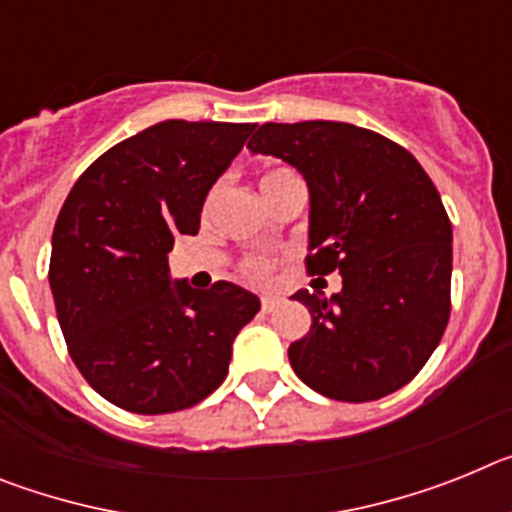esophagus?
Instances as JSON below:
<instances>
[{
    "label": "esophagus",
    "instance_id": "1",
    "mask_svg": "<svg viewBox=\"0 0 512 512\" xmlns=\"http://www.w3.org/2000/svg\"><path fill=\"white\" fill-rule=\"evenodd\" d=\"M279 307V302L274 300V297H264V300H261V312H264V315H271V312L277 310Z\"/></svg>",
    "mask_w": 512,
    "mask_h": 512
}]
</instances>
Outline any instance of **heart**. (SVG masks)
Returning <instances> with one entry per match:
<instances>
[{
    "mask_svg": "<svg viewBox=\"0 0 512 512\" xmlns=\"http://www.w3.org/2000/svg\"><path fill=\"white\" fill-rule=\"evenodd\" d=\"M295 171L284 169V166H271L261 174V192L271 189L277 182H282L284 176H292ZM243 277L251 279V282H266L271 277V271H274V261L269 256H248L246 261L241 264Z\"/></svg>",
    "mask_w": 512,
    "mask_h": 512,
    "instance_id": "heart-1",
    "label": "heart"
}]
</instances>
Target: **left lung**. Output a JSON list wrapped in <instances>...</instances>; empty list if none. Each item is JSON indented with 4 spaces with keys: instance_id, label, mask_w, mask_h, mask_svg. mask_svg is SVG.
Listing matches in <instances>:
<instances>
[{
    "instance_id": "obj_1",
    "label": "left lung",
    "mask_w": 512,
    "mask_h": 512,
    "mask_svg": "<svg viewBox=\"0 0 512 512\" xmlns=\"http://www.w3.org/2000/svg\"><path fill=\"white\" fill-rule=\"evenodd\" d=\"M253 153L295 166L310 187L307 274L343 277L330 300L300 289L307 336L289 346L297 377L341 402L410 382L451 315V220L410 151L348 122H266Z\"/></svg>"
}]
</instances>
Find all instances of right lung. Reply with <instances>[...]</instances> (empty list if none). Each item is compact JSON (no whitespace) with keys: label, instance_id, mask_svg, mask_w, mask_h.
<instances>
[{"label":"right lung","instance_id":"1","mask_svg":"<svg viewBox=\"0 0 512 512\" xmlns=\"http://www.w3.org/2000/svg\"><path fill=\"white\" fill-rule=\"evenodd\" d=\"M256 125L164 120L122 140L76 179L53 228L56 315L81 377L117 408H194L228 377L259 300L230 282L171 287L176 235L200 230L217 176Z\"/></svg>","mask_w":512,"mask_h":512}]
</instances>
